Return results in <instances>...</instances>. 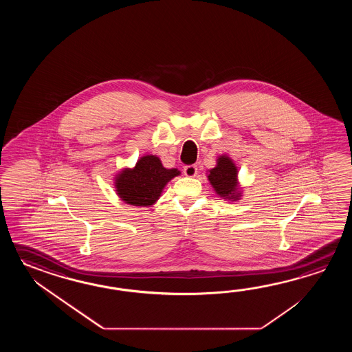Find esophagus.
Wrapping results in <instances>:
<instances>
[{"mask_svg": "<svg viewBox=\"0 0 352 352\" xmlns=\"http://www.w3.org/2000/svg\"><path fill=\"white\" fill-rule=\"evenodd\" d=\"M184 173L186 175L187 177H195V176H196V173H197V166H185V167H184Z\"/></svg>", "mask_w": 352, "mask_h": 352, "instance_id": "esophagus-1", "label": "esophagus"}]
</instances>
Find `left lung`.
I'll return each mask as SVG.
<instances>
[{"label":"left lung","mask_w":352,"mask_h":352,"mask_svg":"<svg viewBox=\"0 0 352 352\" xmlns=\"http://www.w3.org/2000/svg\"><path fill=\"white\" fill-rule=\"evenodd\" d=\"M236 167L228 156H220L217 160V167L210 170L209 181L215 188L217 195L224 199L238 200V179Z\"/></svg>","instance_id":"8db88e82"}]
</instances>
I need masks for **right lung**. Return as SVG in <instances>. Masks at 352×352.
<instances>
[{
	"label": "right lung",
	"mask_w": 352,
	"mask_h": 352,
	"mask_svg": "<svg viewBox=\"0 0 352 352\" xmlns=\"http://www.w3.org/2000/svg\"><path fill=\"white\" fill-rule=\"evenodd\" d=\"M179 175L176 168L167 170L156 156H143L132 170L117 176L116 188L123 201L133 206H150L157 200L166 184Z\"/></svg>",
	"instance_id": "obj_1"
}]
</instances>
